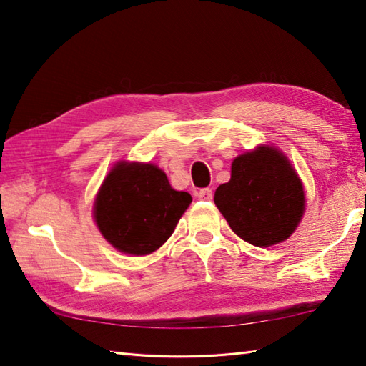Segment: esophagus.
Segmentation results:
<instances>
[{
	"label": "esophagus",
	"mask_w": 366,
	"mask_h": 366,
	"mask_svg": "<svg viewBox=\"0 0 366 366\" xmlns=\"http://www.w3.org/2000/svg\"><path fill=\"white\" fill-rule=\"evenodd\" d=\"M197 197L203 201H211L212 199V190L211 189H199L197 192Z\"/></svg>",
	"instance_id": "34e87169"
}]
</instances>
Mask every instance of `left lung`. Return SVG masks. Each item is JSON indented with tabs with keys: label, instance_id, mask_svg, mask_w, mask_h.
<instances>
[{
	"label": "left lung",
	"instance_id": "1",
	"mask_svg": "<svg viewBox=\"0 0 366 366\" xmlns=\"http://www.w3.org/2000/svg\"><path fill=\"white\" fill-rule=\"evenodd\" d=\"M214 201L231 229L256 247L286 240L305 209L297 173L290 160L270 146L236 157L229 182L215 190Z\"/></svg>",
	"mask_w": 366,
	"mask_h": 366
}]
</instances>
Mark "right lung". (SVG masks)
Here are the masks:
<instances>
[{
    "mask_svg": "<svg viewBox=\"0 0 366 366\" xmlns=\"http://www.w3.org/2000/svg\"><path fill=\"white\" fill-rule=\"evenodd\" d=\"M190 203L189 193L171 189L160 168L121 162L100 187L94 217L100 232L114 248L139 256L167 242Z\"/></svg>",
    "mask_w": 366,
    "mask_h": 366,
    "instance_id": "add662e5",
    "label": "right lung"
}]
</instances>
